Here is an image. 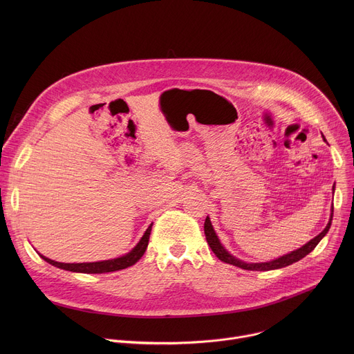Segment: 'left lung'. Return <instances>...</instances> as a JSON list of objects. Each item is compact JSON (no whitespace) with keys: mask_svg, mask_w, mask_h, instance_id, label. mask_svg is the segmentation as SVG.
Here are the masks:
<instances>
[{"mask_svg":"<svg viewBox=\"0 0 354 354\" xmlns=\"http://www.w3.org/2000/svg\"><path fill=\"white\" fill-rule=\"evenodd\" d=\"M332 190L335 193V185L332 186ZM332 217H333V206L330 209V217H329V221L326 224V227L324 228V231L321 234H318L315 238H313L310 242H307L306 245H302L301 248L290 252V254H286L277 259H273V261H269V262H261V263H249V262H243L238 258H235L234 255H231L230 252L223 246V243L220 242V238L217 236L213 225H212V221H210V217L207 216L206 221H205V234H206V239L212 248V250L216 254V257L225 262V263H230L232 266H236V268H241V269H245V270H274V269H281V268H286L288 265H292L298 261H301L302 258H306L310 252L314 250V248L319 243V241L328 234L329 228H330V224H332Z\"/></svg>","mask_w":354,"mask_h":354,"instance_id":"1","label":"left lung"}]
</instances>
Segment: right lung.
Listing matches in <instances>:
<instances>
[{"instance_id":"add662e5","label":"right lung","mask_w":354,"mask_h":354,"mask_svg":"<svg viewBox=\"0 0 354 354\" xmlns=\"http://www.w3.org/2000/svg\"><path fill=\"white\" fill-rule=\"evenodd\" d=\"M151 228H153V224H149L148 228L145 230L144 235L141 236V239L137 242V245L127 252L126 255L115 258V259H109V261H100V262H86V263H62V262H56L48 259L43 255L41 259H44L47 263L53 265L59 269L63 270H68V272H75V273H109V272H116V270H122L126 269L129 266H133L134 263H137L141 257L144 255V252L148 246V239H149V234H151Z\"/></svg>"}]
</instances>
